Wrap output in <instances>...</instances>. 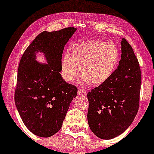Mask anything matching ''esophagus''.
Listing matches in <instances>:
<instances>
[{
  "label": "esophagus",
  "mask_w": 154,
  "mask_h": 154,
  "mask_svg": "<svg viewBox=\"0 0 154 154\" xmlns=\"http://www.w3.org/2000/svg\"><path fill=\"white\" fill-rule=\"evenodd\" d=\"M78 94L79 95H85V94H87V91L85 90L79 89V90H78Z\"/></svg>",
  "instance_id": "34e87169"
}]
</instances>
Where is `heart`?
Wrapping results in <instances>:
<instances>
[{
  "label": "heart",
  "instance_id": "heart-1",
  "mask_svg": "<svg viewBox=\"0 0 154 154\" xmlns=\"http://www.w3.org/2000/svg\"><path fill=\"white\" fill-rule=\"evenodd\" d=\"M119 60V50L112 42L92 40L77 44L72 52L67 50L61 60V73L65 81L72 82L79 77L82 67L83 76L79 83L100 85L108 80Z\"/></svg>",
  "mask_w": 154,
  "mask_h": 154
}]
</instances>
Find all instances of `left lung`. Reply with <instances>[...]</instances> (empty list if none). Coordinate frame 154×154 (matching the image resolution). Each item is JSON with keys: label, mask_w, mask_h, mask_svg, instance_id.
Listing matches in <instances>:
<instances>
[{"label": "left lung", "mask_w": 154, "mask_h": 154, "mask_svg": "<svg viewBox=\"0 0 154 154\" xmlns=\"http://www.w3.org/2000/svg\"><path fill=\"white\" fill-rule=\"evenodd\" d=\"M141 70L131 45L121 40V59L111 77L87 94L88 121L99 138L111 140L131 125L137 113Z\"/></svg>", "instance_id": "left-lung-1"}]
</instances>
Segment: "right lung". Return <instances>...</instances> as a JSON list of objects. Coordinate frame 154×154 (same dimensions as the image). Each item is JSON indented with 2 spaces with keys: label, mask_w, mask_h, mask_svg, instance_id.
Wrapping results in <instances>:
<instances>
[{
  "label": "right lung",
  "mask_w": 154,
  "mask_h": 154,
  "mask_svg": "<svg viewBox=\"0 0 154 154\" xmlns=\"http://www.w3.org/2000/svg\"><path fill=\"white\" fill-rule=\"evenodd\" d=\"M76 30L68 27L43 31L21 58L14 101L23 123L35 135L49 137L57 133L77 95V88L64 81L60 73L64 45ZM38 52L44 54L47 64L37 62Z\"/></svg>",
  "instance_id": "right-lung-1"
}]
</instances>
